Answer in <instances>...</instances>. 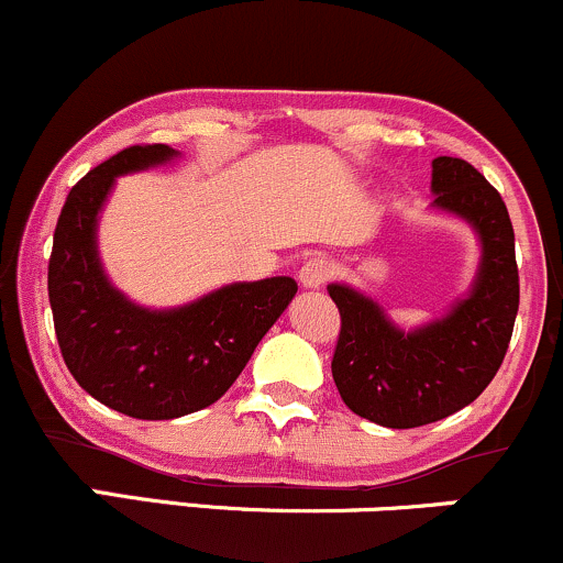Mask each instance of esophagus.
Masks as SVG:
<instances>
[{
	"instance_id": "1",
	"label": "esophagus",
	"mask_w": 563,
	"mask_h": 563,
	"mask_svg": "<svg viewBox=\"0 0 563 563\" xmlns=\"http://www.w3.org/2000/svg\"><path fill=\"white\" fill-rule=\"evenodd\" d=\"M297 279H300L306 289H319L332 279V263L327 257H308L300 271H297Z\"/></svg>"
}]
</instances>
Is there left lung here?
<instances>
[{
  "instance_id": "obj_1",
  "label": "left lung",
  "mask_w": 563,
  "mask_h": 563,
  "mask_svg": "<svg viewBox=\"0 0 563 563\" xmlns=\"http://www.w3.org/2000/svg\"><path fill=\"white\" fill-rule=\"evenodd\" d=\"M434 205L466 218L482 240L472 295L416 332L389 323L374 300L332 284L340 310L332 376L353 413L389 429L424 427L477 400L506 358L519 310L514 227L504 197L461 157L432 163Z\"/></svg>"
}]
</instances>
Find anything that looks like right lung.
Instances as JSON below:
<instances>
[{
    "label": "right lung",
    "mask_w": 563,
    "mask_h": 563,
    "mask_svg": "<svg viewBox=\"0 0 563 563\" xmlns=\"http://www.w3.org/2000/svg\"><path fill=\"white\" fill-rule=\"evenodd\" d=\"M176 155L134 144L91 168L59 210L49 255L52 319L65 366L91 398L131 419H178L234 385L297 292L289 276L229 284L176 310H147L110 287L97 257V216L115 176Z\"/></svg>",
    "instance_id": "add662e5"
}]
</instances>
